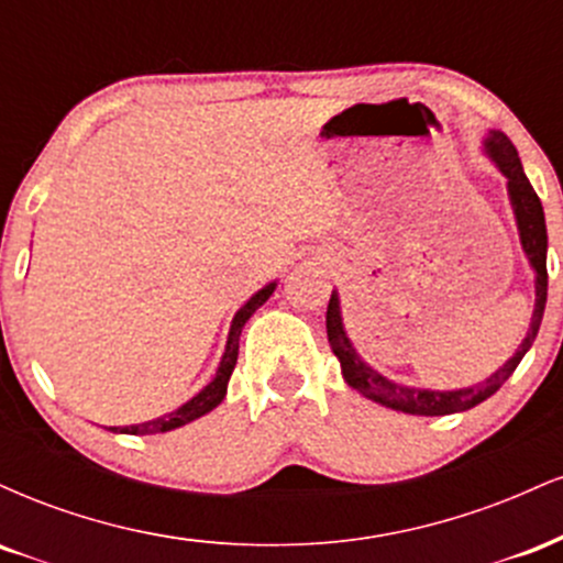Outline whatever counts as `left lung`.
Instances as JSON below:
<instances>
[{"label": "left lung", "instance_id": "obj_1", "mask_svg": "<svg viewBox=\"0 0 563 563\" xmlns=\"http://www.w3.org/2000/svg\"><path fill=\"white\" fill-rule=\"evenodd\" d=\"M484 151H487V156L495 161V166L500 169L503 177L508 179V198H510V206H514L521 249H525L527 260L534 269V312H532V322H529L527 339L521 341L519 349H516L514 357H510L503 367H497L493 376L484 378L482 384L466 386V389H455V391L412 389V386L394 384V380L380 376L378 371H373L371 365L363 363V357H360L357 349L352 346V341H349V335L344 331L339 294L333 290L331 301H328L325 328H328V344H331L333 354L339 357L344 380L352 386V389L365 394L367 399L391 407V410L410 412V416H450V412L471 410V407H476L487 397H493V394L506 384L510 373L519 367L521 357H525L529 346H532L534 339H538L542 312H545V299H548L545 214H542V203L538 192H534V187L529 185L525 166H521L514 142H510L503 132H489L487 142H484Z\"/></svg>", "mask_w": 563, "mask_h": 563}]
</instances>
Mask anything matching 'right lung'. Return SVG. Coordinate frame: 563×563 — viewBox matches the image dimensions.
<instances>
[{"instance_id":"add662e5","label":"right lung","mask_w":563,"mask_h":563,"mask_svg":"<svg viewBox=\"0 0 563 563\" xmlns=\"http://www.w3.org/2000/svg\"><path fill=\"white\" fill-rule=\"evenodd\" d=\"M277 283H269V286H264L262 290H256L254 296H251L249 301L243 303L241 309H238V314L232 318V325H230V335H228V346H224V354H222V363L217 367V376L211 380L209 386H203L196 397L190 399V402H185L183 407H177V410L166 412V416L161 418H153V421H145V423H137V426H111V431L115 434H134V437H145V434H164V431H172V429H179V426L196 421V418L206 416V412H211L214 407L222 402L224 394H228V380L232 376V371H235V363H238V341H241V331L243 325L249 322L251 314L256 312V309L262 307L264 301L273 296Z\"/></svg>"}]
</instances>
